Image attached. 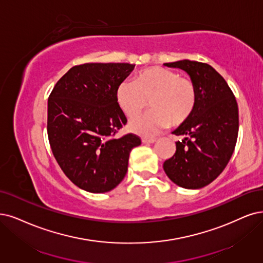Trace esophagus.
Segmentation results:
<instances>
[{"label":"esophagus","mask_w":263,"mask_h":263,"mask_svg":"<svg viewBox=\"0 0 263 263\" xmlns=\"http://www.w3.org/2000/svg\"><path fill=\"white\" fill-rule=\"evenodd\" d=\"M142 142H143L144 144H152V143L156 142V139H155V138H151V139H148V138H143V139H142Z\"/></svg>","instance_id":"1"}]
</instances>
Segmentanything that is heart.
<instances>
[{
	"label": "heart",
	"instance_id": "obj_1",
	"mask_svg": "<svg viewBox=\"0 0 263 263\" xmlns=\"http://www.w3.org/2000/svg\"><path fill=\"white\" fill-rule=\"evenodd\" d=\"M116 100L129 118L149 105L152 109L131 120L130 129L141 135L185 122L195 109L197 91L194 82L177 71L160 66L148 67L135 76L134 82L124 80L116 90Z\"/></svg>",
	"mask_w": 263,
	"mask_h": 263
}]
</instances>
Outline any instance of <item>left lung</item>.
Segmentation results:
<instances>
[{"instance_id":"1","label":"left lung","mask_w":263,"mask_h":263,"mask_svg":"<svg viewBox=\"0 0 263 263\" xmlns=\"http://www.w3.org/2000/svg\"><path fill=\"white\" fill-rule=\"evenodd\" d=\"M164 66L185 71L196 86L197 102L190 118L172 133L183 140L163 162V170L177 185L197 190L224 170L238 135V107L223 77L210 65L183 60Z\"/></svg>"}]
</instances>
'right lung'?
Wrapping results in <instances>:
<instances>
[{"mask_svg":"<svg viewBox=\"0 0 263 263\" xmlns=\"http://www.w3.org/2000/svg\"><path fill=\"white\" fill-rule=\"evenodd\" d=\"M128 63H87L68 70L47 102V135L56 161L73 184L90 193L114 190L128 171L134 134L114 135L126 118L116 90L134 69Z\"/></svg>","mask_w":263,"mask_h":263,"instance_id":"1","label":"right lung"}]
</instances>
